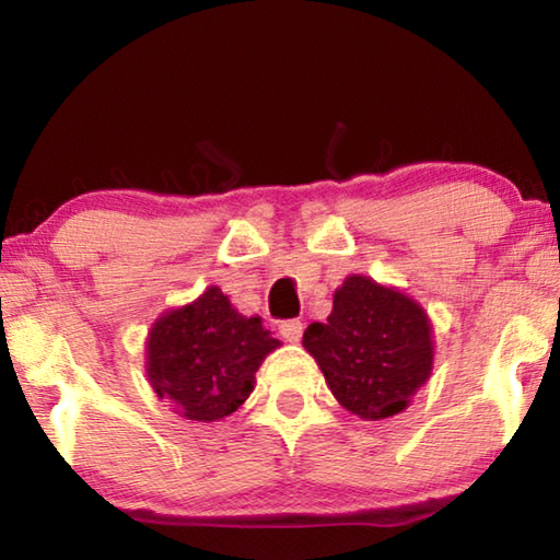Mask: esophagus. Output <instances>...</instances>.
Masks as SVG:
<instances>
[{"label":"esophagus","instance_id":"esophagus-1","mask_svg":"<svg viewBox=\"0 0 560 560\" xmlns=\"http://www.w3.org/2000/svg\"><path fill=\"white\" fill-rule=\"evenodd\" d=\"M279 334L283 336V341L296 343L301 339V334H304V324H301L299 318H291V322H281Z\"/></svg>","mask_w":560,"mask_h":560}]
</instances>
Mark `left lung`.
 Here are the masks:
<instances>
[{"label": "left lung", "mask_w": 560, "mask_h": 560, "mask_svg": "<svg viewBox=\"0 0 560 560\" xmlns=\"http://www.w3.org/2000/svg\"><path fill=\"white\" fill-rule=\"evenodd\" d=\"M328 388L346 411L381 421L401 413L433 369L431 322L398 289L351 273L326 324L304 331Z\"/></svg>", "instance_id": "left-lung-1"}]
</instances>
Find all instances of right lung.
I'll return each mask as SVG.
<instances>
[{
	"instance_id": "obj_1",
	"label": "right lung",
	"mask_w": 560,
	"mask_h": 560,
	"mask_svg": "<svg viewBox=\"0 0 560 560\" xmlns=\"http://www.w3.org/2000/svg\"><path fill=\"white\" fill-rule=\"evenodd\" d=\"M279 343L259 316H242L224 291L209 287L156 318L147 339V376L174 413L219 421L254 392V374Z\"/></svg>"
}]
</instances>
